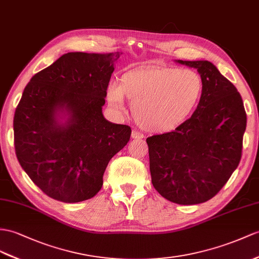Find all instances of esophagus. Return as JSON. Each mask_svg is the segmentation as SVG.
I'll use <instances>...</instances> for the list:
<instances>
[{"label": "esophagus", "instance_id": "esophagus-1", "mask_svg": "<svg viewBox=\"0 0 259 259\" xmlns=\"http://www.w3.org/2000/svg\"><path fill=\"white\" fill-rule=\"evenodd\" d=\"M143 137H144V135L142 133H140L138 131H136V130L132 131V138H133V140H137V138H143Z\"/></svg>", "mask_w": 259, "mask_h": 259}]
</instances>
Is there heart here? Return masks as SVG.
Here are the masks:
<instances>
[{
	"instance_id": "b5f03b06",
	"label": "heart",
	"mask_w": 259,
	"mask_h": 259,
	"mask_svg": "<svg viewBox=\"0 0 259 259\" xmlns=\"http://www.w3.org/2000/svg\"><path fill=\"white\" fill-rule=\"evenodd\" d=\"M203 90L200 75L189 69L146 68L122 75L119 85H112L108 100L114 109L130 101L132 114L141 127L169 132L184 123L197 106Z\"/></svg>"
}]
</instances>
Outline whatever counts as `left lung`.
Returning <instances> with one entry per match:
<instances>
[{
	"label": "left lung",
	"mask_w": 259,
	"mask_h": 259,
	"mask_svg": "<svg viewBox=\"0 0 259 259\" xmlns=\"http://www.w3.org/2000/svg\"><path fill=\"white\" fill-rule=\"evenodd\" d=\"M195 68L203 82L197 110L169 133L148 137L153 186L178 204L212 199L242 157L246 112L241 94L207 60H176Z\"/></svg>",
	"instance_id": "1"
}]
</instances>
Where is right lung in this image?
I'll list each match as a JSON object with an SVG mask.
<instances>
[{
  "mask_svg": "<svg viewBox=\"0 0 259 259\" xmlns=\"http://www.w3.org/2000/svg\"><path fill=\"white\" fill-rule=\"evenodd\" d=\"M121 53H68L25 87L14 115L18 162L48 197L66 203L93 198L131 127L105 119L102 106Z\"/></svg>",
  "mask_w": 259,
  "mask_h": 259,
  "instance_id": "1",
  "label": "right lung"
}]
</instances>
